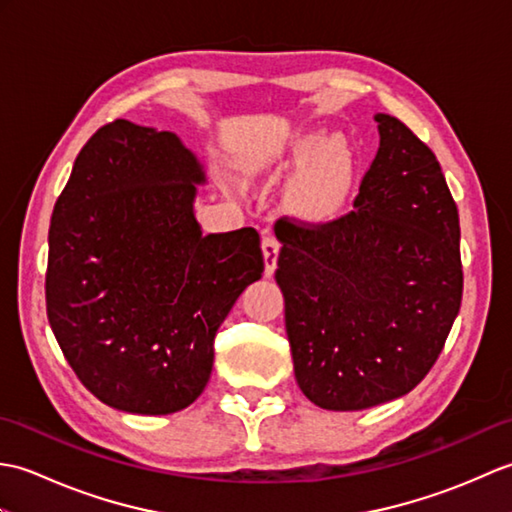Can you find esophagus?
Returning <instances> with one entry per match:
<instances>
[{"instance_id":"1","label":"esophagus","mask_w":512,"mask_h":512,"mask_svg":"<svg viewBox=\"0 0 512 512\" xmlns=\"http://www.w3.org/2000/svg\"><path fill=\"white\" fill-rule=\"evenodd\" d=\"M281 244L275 237H264L262 242V253H264V264H266V275H273L277 268V257H279Z\"/></svg>"}]
</instances>
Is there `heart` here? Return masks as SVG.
<instances>
[{
    "label": "heart",
    "instance_id": "heart-1",
    "mask_svg": "<svg viewBox=\"0 0 512 512\" xmlns=\"http://www.w3.org/2000/svg\"><path fill=\"white\" fill-rule=\"evenodd\" d=\"M295 162L306 167L290 187V202L308 217H328L343 204L354 178L352 151L339 140H308Z\"/></svg>",
    "mask_w": 512,
    "mask_h": 512
}]
</instances>
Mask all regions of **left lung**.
Wrapping results in <instances>:
<instances>
[{
    "instance_id": "8db88e82",
    "label": "left lung",
    "mask_w": 512,
    "mask_h": 512,
    "mask_svg": "<svg viewBox=\"0 0 512 512\" xmlns=\"http://www.w3.org/2000/svg\"><path fill=\"white\" fill-rule=\"evenodd\" d=\"M347 213L281 215L275 279L295 378L314 405L361 411L409 394L462 303L460 217L436 154L389 114Z\"/></svg>"
}]
</instances>
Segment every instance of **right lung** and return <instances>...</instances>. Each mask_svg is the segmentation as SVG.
Listing matches in <instances>:
<instances>
[{
	"label": "right lung",
	"mask_w": 512,
	"mask_h": 512,
	"mask_svg": "<svg viewBox=\"0 0 512 512\" xmlns=\"http://www.w3.org/2000/svg\"><path fill=\"white\" fill-rule=\"evenodd\" d=\"M198 160L176 134L96 129L48 233L50 328L85 389L145 416L189 407L209 383L215 334L264 273L255 228L202 235Z\"/></svg>",
	"instance_id": "1"
}]
</instances>
